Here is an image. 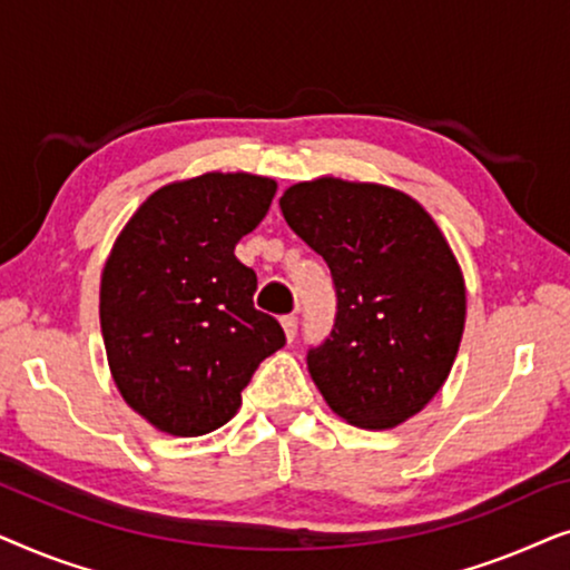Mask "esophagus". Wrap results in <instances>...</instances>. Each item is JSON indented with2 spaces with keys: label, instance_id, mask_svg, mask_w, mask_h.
Returning a JSON list of instances; mask_svg holds the SVG:
<instances>
[{
  "label": "esophagus",
  "instance_id": "esophagus-1",
  "mask_svg": "<svg viewBox=\"0 0 570 570\" xmlns=\"http://www.w3.org/2000/svg\"><path fill=\"white\" fill-rule=\"evenodd\" d=\"M279 324H283V332H285V340L293 342L295 334H298V316H283L279 318Z\"/></svg>",
  "mask_w": 570,
  "mask_h": 570
}]
</instances>
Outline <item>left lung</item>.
I'll return each instance as SVG.
<instances>
[{
    "label": "left lung",
    "instance_id": "left-lung-1",
    "mask_svg": "<svg viewBox=\"0 0 570 570\" xmlns=\"http://www.w3.org/2000/svg\"><path fill=\"white\" fill-rule=\"evenodd\" d=\"M279 209L337 287L332 337L308 353L316 389L350 425H402L446 384L464 334L466 287L446 236L417 199L371 181L293 184Z\"/></svg>",
    "mask_w": 570,
    "mask_h": 570
}]
</instances>
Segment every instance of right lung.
Here are the masks:
<instances>
[{
  "label": "right lung",
  "instance_id": "right-lung-1",
  "mask_svg": "<svg viewBox=\"0 0 570 570\" xmlns=\"http://www.w3.org/2000/svg\"><path fill=\"white\" fill-rule=\"evenodd\" d=\"M277 181L236 170L170 181L129 217L100 272V332L121 400L155 431L194 439L228 423L283 326L254 308L236 244Z\"/></svg>",
  "mask_w": 570,
  "mask_h": 570
}]
</instances>
